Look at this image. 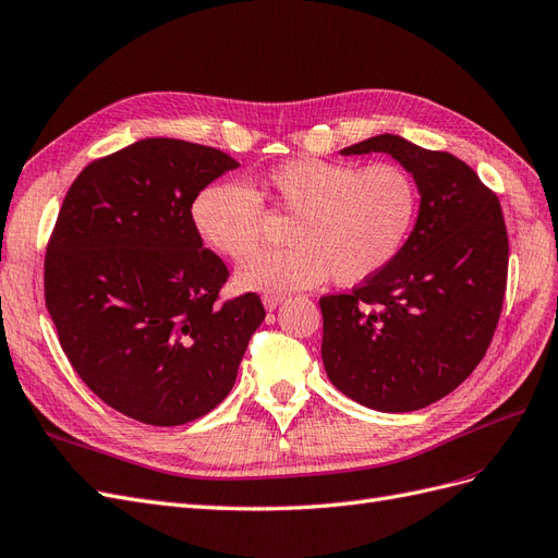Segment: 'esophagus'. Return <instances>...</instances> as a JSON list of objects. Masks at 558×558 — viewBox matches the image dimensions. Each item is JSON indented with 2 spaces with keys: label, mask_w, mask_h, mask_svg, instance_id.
<instances>
[{
  "label": "esophagus",
  "mask_w": 558,
  "mask_h": 558,
  "mask_svg": "<svg viewBox=\"0 0 558 558\" xmlns=\"http://www.w3.org/2000/svg\"><path fill=\"white\" fill-rule=\"evenodd\" d=\"M283 302V295H277V293H265L263 295V305L267 312H275L279 305Z\"/></svg>",
  "instance_id": "esophagus-1"
}]
</instances>
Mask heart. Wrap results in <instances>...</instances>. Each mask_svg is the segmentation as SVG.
<instances>
[{"instance_id":"b5f03b06","label":"heart","mask_w":558,"mask_h":558,"mask_svg":"<svg viewBox=\"0 0 558 558\" xmlns=\"http://www.w3.org/2000/svg\"><path fill=\"white\" fill-rule=\"evenodd\" d=\"M260 199L295 216L286 234L293 246L253 256L238 269V283L289 293L328 275L340 286L379 275L410 240L421 197L414 177L396 162L359 167L295 158L275 167L256 193L240 181L207 185L193 202V223L207 244L242 260L263 242L267 216Z\"/></svg>"}]
</instances>
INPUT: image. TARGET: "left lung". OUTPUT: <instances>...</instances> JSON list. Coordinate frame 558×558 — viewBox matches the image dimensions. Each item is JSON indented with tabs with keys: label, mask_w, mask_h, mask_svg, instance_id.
<instances>
[{
	"label": "left lung",
	"mask_w": 558,
	"mask_h": 558,
	"mask_svg": "<svg viewBox=\"0 0 558 558\" xmlns=\"http://www.w3.org/2000/svg\"><path fill=\"white\" fill-rule=\"evenodd\" d=\"M342 156L388 154L418 185V216L391 265L318 300L328 379L369 410L414 412L463 384L496 332L508 286L500 202L445 150L377 134Z\"/></svg>",
	"instance_id": "left-lung-1"
}]
</instances>
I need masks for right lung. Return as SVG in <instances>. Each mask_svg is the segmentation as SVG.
Masks as SVG:
<instances>
[{"instance_id": "1", "label": "right lung", "mask_w": 558, "mask_h": 558, "mask_svg": "<svg viewBox=\"0 0 558 558\" xmlns=\"http://www.w3.org/2000/svg\"><path fill=\"white\" fill-rule=\"evenodd\" d=\"M234 167L218 148L150 137L90 162L60 207L48 314L76 375L142 424L181 426L223 402L265 318L256 293L218 302L228 267L191 214Z\"/></svg>"}]
</instances>
